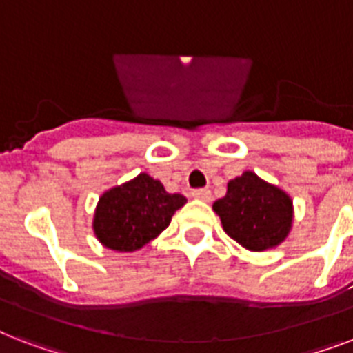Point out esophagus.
<instances>
[{
  "label": "esophagus",
  "instance_id": "34e87169",
  "mask_svg": "<svg viewBox=\"0 0 353 353\" xmlns=\"http://www.w3.org/2000/svg\"><path fill=\"white\" fill-rule=\"evenodd\" d=\"M192 198L203 199V201H209L210 190H209V188H196V190H192Z\"/></svg>",
  "mask_w": 353,
  "mask_h": 353
}]
</instances>
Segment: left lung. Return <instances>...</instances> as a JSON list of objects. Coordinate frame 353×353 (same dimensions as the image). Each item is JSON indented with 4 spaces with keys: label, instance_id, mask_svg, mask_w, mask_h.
<instances>
[{
    "label": "left lung",
    "instance_id": "obj_1",
    "mask_svg": "<svg viewBox=\"0 0 353 353\" xmlns=\"http://www.w3.org/2000/svg\"><path fill=\"white\" fill-rule=\"evenodd\" d=\"M223 231L249 251L276 247L290 234L293 203L284 190L269 185L254 172L231 179L227 194L214 201Z\"/></svg>",
    "mask_w": 353,
    "mask_h": 353
}]
</instances>
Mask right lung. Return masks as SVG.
<instances>
[{
	"label": "right lung",
	"mask_w": 353,
	"mask_h": 353,
	"mask_svg": "<svg viewBox=\"0 0 353 353\" xmlns=\"http://www.w3.org/2000/svg\"><path fill=\"white\" fill-rule=\"evenodd\" d=\"M185 203V196L168 194L163 183L148 174H139L132 181L102 194L93 229L108 249L137 251L165 231L174 212Z\"/></svg>",
	"instance_id": "obj_1"
}]
</instances>
